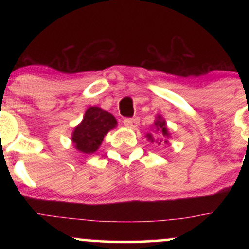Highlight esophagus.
Listing matches in <instances>:
<instances>
[{
    "mask_svg": "<svg viewBox=\"0 0 249 249\" xmlns=\"http://www.w3.org/2000/svg\"><path fill=\"white\" fill-rule=\"evenodd\" d=\"M139 124V118L138 117H133V118H126L124 119V125L126 127L130 128H136Z\"/></svg>",
    "mask_w": 249,
    "mask_h": 249,
    "instance_id": "esophagus-1",
    "label": "esophagus"
}]
</instances>
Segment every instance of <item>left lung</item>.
<instances>
[{"label":"left lung","instance_id":"obj_1","mask_svg":"<svg viewBox=\"0 0 249 249\" xmlns=\"http://www.w3.org/2000/svg\"><path fill=\"white\" fill-rule=\"evenodd\" d=\"M154 125H156L157 127V131H158V137H159V144L160 142H167L166 138L170 134H168L167 132V127H166V123H165V121H162V119L160 118V117H158V119H157L156 123H154ZM148 137L151 138V136L148 134Z\"/></svg>","mask_w":249,"mask_h":249}]
</instances>
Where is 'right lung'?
Instances as JSON below:
<instances>
[{
	"instance_id": "add662e5",
	"label": "right lung",
	"mask_w": 249,
	"mask_h": 249,
	"mask_svg": "<svg viewBox=\"0 0 249 249\" xmlns=\"http://www.w3.org/2000/svg\"><path fill=\"white\" fill-rule=\"evenodd\" d=\"M116 124L115 117L107 111L96 107L88 108L82 123L72 133L75 147L83 153H93L101 146L105 134L116 127Z\"/></svg>"
}]
</instances>
